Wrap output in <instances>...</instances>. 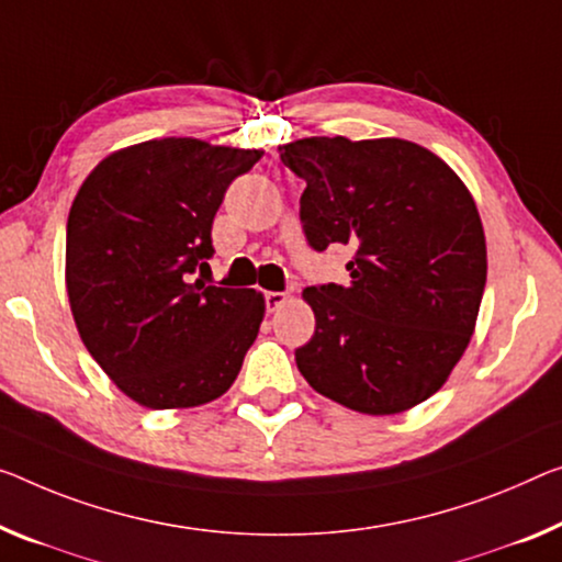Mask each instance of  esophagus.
Returning a JSON list of instances; mask_svg holds the SVG:
<instances>
[{
  "label": "esophagus",
  "mask_w": 562,
  "mask_h": 562,
  "mask_svg": "<svg viewBox=\"0 0 562 562\" xmlns=\"http://www.w3.org/2000/svg\"><path fill=\"white\" fill-rule=\"evenodd\" d=\"M263 301H266V311L273 314V311H279L283 304L289 301V293L286 291H266L263 293Z\"/></svg>",
  "instance_id": "1"
}]
</instances>
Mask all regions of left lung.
Returning <instances> with one entry per match:
<instances>
[{
  "instance_id": "obj_1",
  "label": "left lung",
  "mask_w": 562,
  "mask_h": 562,
  "mask_svg": "<svg viewBox=\"0 0 562 562\" xmlns=\"http://www.w3.org/2000/svg\"><path fill=\"white\" fill-rule=\"evenodd\" d=\"M281 160L304 180L314 251L351 246L349 286H308L316 331L296 367L318 394L361 414L429 400L468 349L487 281L472 195L435 153L400 137H304Z\"/></svg>"
}]
</instances>
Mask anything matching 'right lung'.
Listing matches in <instances>:
<instances>
[{"label":"right lung","instance_id":"add662e5","mask_svg":"<svg viewBox=\"0 0 562 562\" xmlns=\"http://www.w3.org/2000/svg\"><path fill=\"white\" fill-rule=\"evenodd\" d=\"M261 150L162 137L108 155L67 218V296L80 339L131 400L180 409L236 382L263 322L254 289L193 281L213 218Z\"/></svg>","mask_w":562,"mask_h":562}]
</instances>
